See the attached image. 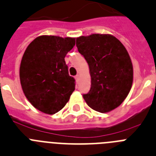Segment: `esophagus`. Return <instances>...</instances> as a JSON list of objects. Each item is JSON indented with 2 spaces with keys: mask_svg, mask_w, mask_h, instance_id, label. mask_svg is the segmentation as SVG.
<instances>
[{
  "mask_svg": "<svg viewBox=\"0 0 156 156\" xmlns=\"http://www.w3.org/2000/svg\"><path fill=\"white\" fill-rule=\"evenodd\" d=\"M75 79H76V82H78V81H79V80H80V76L79 75L76 76Z\"/></svg>",
  "mask_w": 156,
  "mask_h": 156,
  "instance_id": "34e87169",
  "label": "esophagus"
}]
</instances>
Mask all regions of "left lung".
I'll return each instance as SVG.
<instances>
[{
    "label": "left lung",
    "mask_w": 156,
    "mask_h": 156,
    "mask_svg": "<svg viewBox=\"0 0 156 156\" xmlns=\"http://www.w3.org/2000/svg\"><path fill=\"white\" fill-rule=\"evenodd\" d=\"M78 51L90 69L91 89L83 95L91 109L110 112L122 104L130 91L133 69L126 47L111 34H92L76 38Z\"/></svg>",
    "instance_id": "obj_1"
}]
</instances>
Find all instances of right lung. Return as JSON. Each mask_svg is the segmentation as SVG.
<instances>
[{
	"label": "right lung",
	"instance_id": "right-lung-1",
	"mask_svg": "<svg viewBox=\"0 0 156 156\" xmlns=\"http://www.w3.org/2000/svg\"><path fill=\"white\" fill-rule=\"evenodd\" d=\"M75 38L37 37L21 60L20 79L26 98L37 110L54 114L69 102L75 79L69 74L65 58L75 46Z\"/></svg>",
	"mask_w": 156,
	"mask_h": 156
}]
</instances>
